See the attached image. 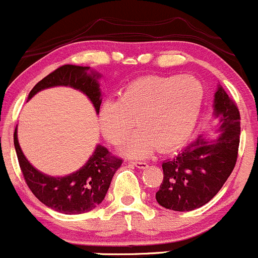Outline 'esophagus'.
<instances>
[{
	"mask_svg": "<svg viewBox=\"0 0 258 258\" xmlns=\"http://www.w3.org/2000/svg\"><path fill=\"white\" fill-rule=\"evenodd\" d=\"M133 165L137 166L138 168H140V170H143V168H146L148 167V162H144V161H133Z\"/></svg>",
	"mask_w": 258,
	"mask_h": 258,
	"instance_id": "1",
	"label": "esophagus"
}]
</instances>
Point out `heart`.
I'll return each instance as SVG.
<instances>
[{
    "label": "heart",
    "instance_id": "obj_1",
    "mask_svg": "<svg viewBox=\"0 0 258 258\" xmlns=\"http://www.w3.org/2000/svg\"><path fill=\"white\" fill-rule=\"evenodd\" d=\"M204 91L192 76H149L126 86L117 103L102 104L99 126L113 145L125 143L133 121L137 128L123 154L132 159L150 155L156 148L167 151L189 138L195 129Z\"/></svg>",
    "mask_w": 258,
    "mask_h": 258
}]
</instances>
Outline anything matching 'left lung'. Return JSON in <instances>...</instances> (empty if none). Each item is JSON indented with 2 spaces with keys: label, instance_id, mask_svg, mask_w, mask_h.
I'll return each mask as SVG.
<instances>
[{
  "label": "left lung",
  "instance_id": "8db88e82",
  "mask_svg": "<svg viewBox=\"0 0 258 258\" xmlns=\"http://www.w3.org/2000/svg\"><path fill=\"white\" fill-rule=\"evenodd\" d=\"M213 107L219 119L218 138H197L176 157L162 163L163 181L156 201L166 209L190 212L204 206L234 170L240 144V112L220 85Z\"/></svg>",
  "mask_w": 258,
  "mask_h": 258
}]
</instances>
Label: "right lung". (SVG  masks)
<instances>
[{
    "mask_svg": "<svg viewBox=\"0 0 258 258\" xmlns=\"http://www.w3.org/2000/svg\"><path fill=\"white\" fill-rule=\"evenodd\" d=\"M99 77L101 75L88 66H60L33 87L28 99L45 88L69 86L85 93L98 114L102 103ZM13 140L19 167L29 189L41 203L62 214H82L101 204L115 171L123 162L121 159L113 156L104 146L97 145L92 156L80 170L68 176L52 177L38 171L26 159L18 143L17 128Z\"/></svg>",
    "mask_w": 258,
    "mask_h": 258,
    "instance_id": "add662e5",
    "label": "right lung"
}]
</instances>
